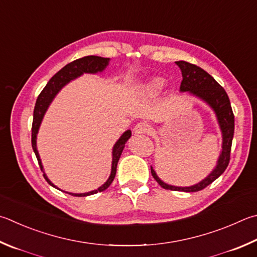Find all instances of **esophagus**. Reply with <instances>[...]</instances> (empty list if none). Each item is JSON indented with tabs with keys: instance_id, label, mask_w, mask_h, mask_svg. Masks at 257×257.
<instances>
[{
	"instance_id": "obj_1",
	"label": "esophagus",
	"mask_w": 257,
	"mask_h": 257,
	"mask_svg": "<svg viewBox=\"0 0 257 257\" xmlns=\"http://www.w3.org/2000/svg\"><path fill=\"white\" fill-rule=\"evenodd\" d=\"M149 132V124L147 122H139L134 128L135 135H144Z\"/></svg>"
}]
</instances>
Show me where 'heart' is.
<instances>
[{"mask_svg": "<svg viewBox=\"0 0 257 257\" xmlns=\"http://www.w3.org/2000/svg\"><path fill=\"white\" fill-rule=\"evenodd\" d=\"M163 85H164V81L162 78L154 77L151 78L148 82H146L142 86V93L145 96H154L156 95L158 92L162 90Z\"/></svg>", "mask_w": 257, "mask_h": 257, "instance_id": "heart-1", "label": "heart"}]
</instances>
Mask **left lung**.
<instances>
[{
  "mask_svg": "<svg viewBox=\"0 0 257 257\" xmlns=\"http://www.w3.org/2000/svg\"><path fill=\"white\" fill-rule=\"evenodd\" d=\"M175 64L180 67L182 78H183L181 82L180 92H188V94L201 100L213 111L214 115H216L222 137L220 155H219L217 164L211 171V173L208 174V176L204 177L202 181L198 182L197 184L190 186H175L167 184L158 177L153 166H151V172L154 179L157 181V183L163 189L182 191V192H197V191L202 190L209 184H211L214 180H217L225 172L228 164H229L231 143L235 129V119L229 97H228L226 91L219 85L211 75H209L206 71H203L197 65L186 63L184 60L175 62Z\"/></svg>",
  "mask_w": 257,
  "mask_h": 257,
  "instance_id": "8db88e82",
  "label": "left lung"
}]
</instances>
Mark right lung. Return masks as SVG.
Returning <instances> with one entry per match:
<instances>
[{"label": "right lung", "mask_w": 257, "mask_h": 257, "mask_svg": "<svg viewBox=\"0 0 257 257\" xmlns=\"http://www.w3.org/2000/svg\"><path fill=\"white\" fill-rule=\"evenodd\" d=\"M110 62V58H104V57H99V56H86V57H83L80 59L74 60V62L67 64L66 66H64L59 72H57L55 75L50 78L49 82L47 83V85L45 86V88L38 96L36 102V106L34 110V121H32V133H31V144H32V149L36 154L37 160H38L39 166L41 171L44 173V177L48 183L54 186V188L58 189L53 182H51L48 176L46 175L43 163H41L40 160V155L38 149H37V135H38L40 124L43 122V119L45 116L46 111L48 110L49 105L53 100L55 99V96L58 94L59 91L62 88L67 85L69 82H72L74 80H76L80 76H82L83 74H97V73H102L104 69L108 67ZM132 137V130H125V132L121 135L120 138L115 142L112 148V163H111V173L109 179L104 182V184H102L100 188H97L96 190L90 191V192H85V193H71V192H66L72 195H76V197H86V195H91V194H95L97 192H102L105 189H108L110 184L112 183V181L115 176L116 173V165H118L119 158L121 156V153H122L125 143L128 142V139ZM60 190V189H58ZM62 191V190H60Z\"/></svg>", "instance_id": "add662e5"}]
</instances>
